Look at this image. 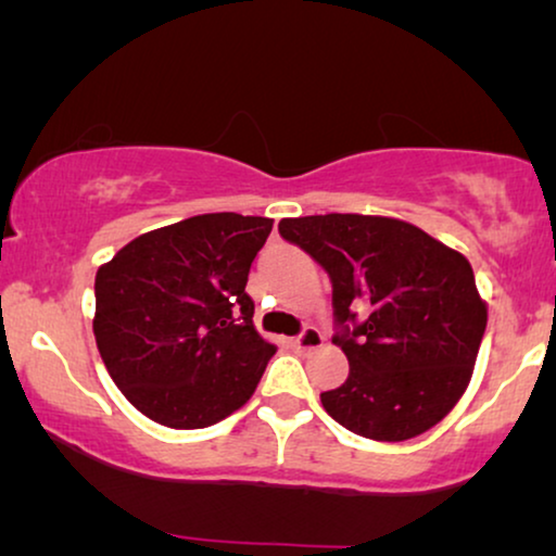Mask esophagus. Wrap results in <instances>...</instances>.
I'll return each instance as SVG.
<instances>
[{"label": "esophagus", "instance_id": "obj_1", "mask_svg": "<svg viewBox=\"0 0 556 556\" xmlns=\"http://www.w3.org/2000/svg\"><path fill=\"white\" fill-rule=\"evenodd\" d=\"M291 346L295 349V352H314V349L324 346V333L314 329V326H306L299 337L291 339Z\"/></svg>", "mask_w": 556, "mask_h": 556}]
</instances>
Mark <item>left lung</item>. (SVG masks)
Segmentation results:
<instances>
[{"label": "left lung", "mask_w": 556, "mask_h": 556, "mask_svg": "<svg viewBox=\"0 0 556 556\" xmlns=\"http://www.w3.org/2000/svg\"><path fill=\"white\" fill-rule=\"evenodd\" d=\"M278 232L331 280V341L349 377L321 392L326 413L382 443L443 420L466 392L489 321L466 257L392 217L331 212L280 219Z\"/></svg>", "instance_id": "1"}]
</instances>
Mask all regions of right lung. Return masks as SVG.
<instances>
[{
    "mask_svg": "<svg viewBox=\"0 0 556 556\" xmlns=\"http://www.w3.org/2000/svg\"><path fill=\"white\" fill-rule=\"evenodd\" d=\"M268 217L197 215L128 242L96 273L93 333L126 400L159 425L197 430L253 397L276 346L245 293Z\"/></svg>",
    "mask_w": 556,
    "mask_h": 556,
    "instance_id": "right-lung-1",
    "label": "right lung"
}]
</instances>
